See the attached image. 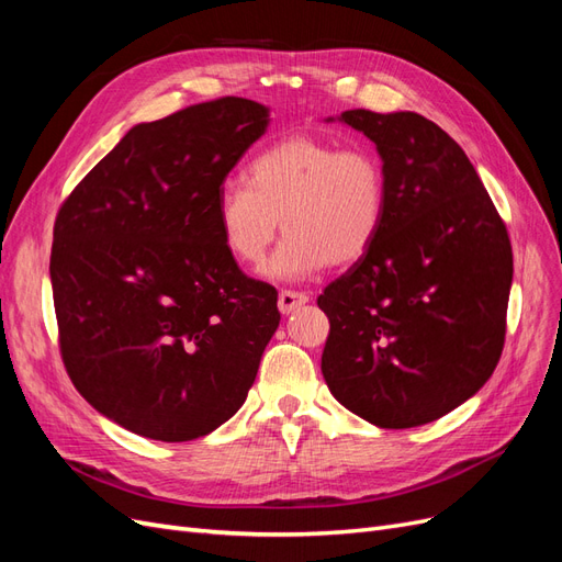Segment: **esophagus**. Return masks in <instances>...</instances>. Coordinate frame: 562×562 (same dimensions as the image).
<instances>
[{
  "instance_id": "obj_1",
  "label": "esophagus",
  "mask_w": 562,
  "mask_h": 562,
  "mask_svg": "<svg viewBox=\"0 0 562 562\" xmlns=\"http://www.w3.org/2000/svg\"><path fill=\"white\" fill-rule=\"evenodd\" d=\"M310 302V295L297 293V291H281L279 293V312L281 314H293L295 310H300L302 304Z\"/></svg>"
}]
</instances>
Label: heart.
<instances>
[{
  "instance_id": "obj_1",
  "label": "heart",
  "mask_w": 562,
  "mask_h": 562,
  "mask_svg": "<svg viewBox=\"0 0 562 562\" xmlns=\"http://www.w3.org/2000/svg\"><path fill=\"white\" fill-rule=\"evenodd\" d=\"M386 211V173L368 147H339L316 135H288L262 149L215 201V225L229 258L260 267L279 223L285 234L265 267L271 281H304L328 265L361 260Z\"/></svg>"
}]
</instances>
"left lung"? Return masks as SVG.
Here are the masks:
<instances>
[{
  "mask_svg": "<svg viewBox=\"0 0 562 562\" xmlns=\"http://www.w3.org/2000/svg\"><path fill=\"white\" fill-rule=\"evenodd\" d=\"M337 119L375 143L386 211L375 244L318 297L330 321L321 370L353 415L380 429L419 427L495 372L512 244L464 149L427 116L347 110Z\"/></svg>",
  "mask_w": 562,
  "mask_h": 562,
  "instance_id": "1",
  "label": "left lung"
}]
</instances>
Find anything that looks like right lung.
Listing matches in <instances>:
<instances>
[{"label": "right lung", "instance_id": "1", "mask_svg": "<svg viewBox=\"0 0 562 562\" xmlns=\"http://www.w3.org/2000/svg\"><path fill=\"white\" fill-rule=\"evenodd\" d=\"M267 126L246 98L135 124L63 203L48 267L60 353L119 427L182 443L248 396L281 314L223 248L215 201Z\"/></svg>", "mask_w": 562, "mask_h": 562}]
</instances>
